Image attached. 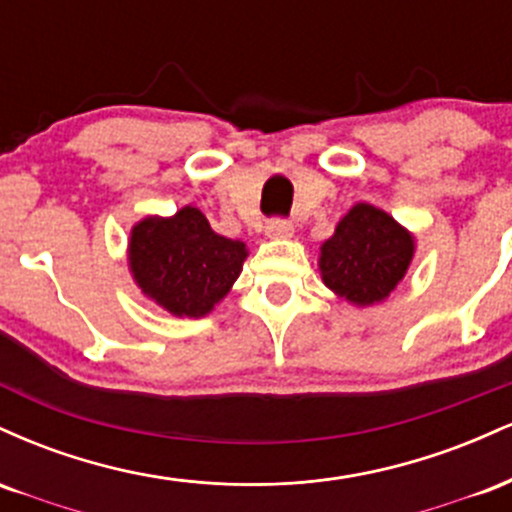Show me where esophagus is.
<instances>
[{"instance_id":"34e87169","label":"esophagus","mask_w":512,"mask_h":512,"mask_svg":"<svg viewBox=\"0 0 512 512\" xmlns=\"http://www.w3.org/2000/svg\"><path fill=\"white\" fill-rule=\"evenodd\" d=\"M264 233H267L269 238H291L293 226H291V221H286V219H272V221H267V226H264Z\"/></svg>"}]
</instances>
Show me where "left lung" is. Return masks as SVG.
<instances>
[{
	"label": "left lung",
	"instance_id": "1",
	"mask_svg": "<svg viewBox=\"0 0 512 512\" xmlns=\"http://www.w3.org/2000/svg\"><path fill=\"white\" fill-rule=\"evenodd\" d=\"M414 236L373 204L358 202L320 248V274L327 289L354 305L385 301L407 274Z\"/></svg>",
	"mask_w": 512,
	"mask_h": 512
}]
</instances>
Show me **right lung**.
Instances as JSON below:
<instances>
[{
    "instance_id": "right-lung-1",
    "label": "right lung",
    "mask_w": 512,
    "mask_h": 512,
    "mask_svg": "<svg viewBox=\"0 0 512 512\" xmlns=\"http://www.w3.org/2000/svg\"><path fill=\"white\" fill-rule=\"evenodd\" d=\"M248 248L211 231L197 207L146 216L129 236V272L151 301L175 317H204L231 291Z\"/></svg>"
}]
</instances>
